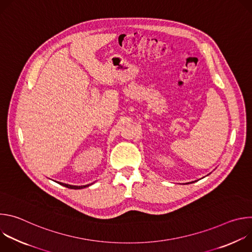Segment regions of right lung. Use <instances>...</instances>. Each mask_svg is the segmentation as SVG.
Returning <instances> with one entry per match:
<instances>
[{
    "instance_id": "obj_1",
    "label": "right lung",
    "mask_w": 252,
    "mask_h": 252,
    "mask_svg": "<svg viewBox=\"0 0 252 252\" xmlns=\"http://www.w3.org/2000/svg\"><path fill=\"white\" fill-rule=\"evenodd\" d=\"M61 186H63V187H65V188H67V189H85V188H88V187H90L91 185H87V186H80V187H78V186H70V185H66V184H63V183H59Z\"/></svg>"
}]
</instances>
